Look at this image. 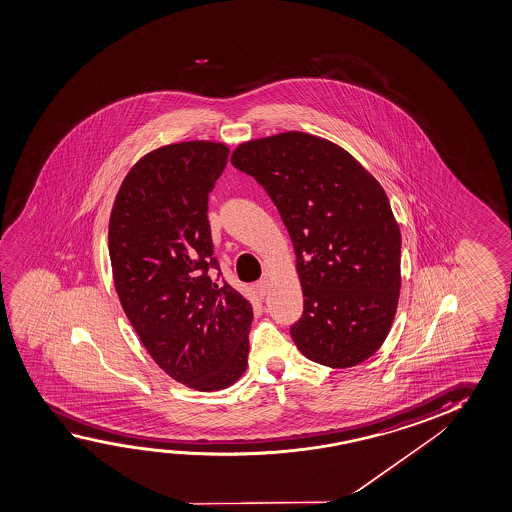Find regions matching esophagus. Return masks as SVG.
Returning a JSON list of instances; mask_svg holds the SVG:
<instances>
[{"label":"esophagus","mask_w":512,"mask_h":512,"mask_svg":"<svg viewBox=\"0 0 512 512\" xmlns=\"http://www.w3.org/2000/svg\"><path fill=\"white\" fill-rule=\"evenodd\" d=\"M268 290H270V279H267V277L256 283V292H258L261 299H263V297H267Z\"/></svg>","instance_id":"esophagus-1"}]
</instances>
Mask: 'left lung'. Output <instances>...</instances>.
I'll return each mask as SVG.
<instances>
[{
    "label": "left lung",
    "instance_id": "left-lung-1",
    "mask_svg": "<svg viewBox=\"0 0 512 512\" xmlns=\"http://www.w3.org/2000/svg\"><path fill=\"white\" fill-rule=\"evenodd\" d=\"M236 169L258 179L297 254L304 356L350 368L381 349L400 297V228L381 183L349 151L304 131L242 142Z\"/></svg>",
    "mask_w": 512,
    "mask_h": 512
}]
</instances>
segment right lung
Returning <instances> with one entry per match:
<instances>
[{"label":"right lung","mask_w":512,"mask_h":512,"mask_svg":"<svg viewBox=\"0 0 512 512\" xmlns=\"http://www.w3.org/2000/svg\"><path fill=\"white\" fill-rule=\"evenodd\" d=\"M229 147L188 140L142 156L115 195L108 252L115 292L156 365L197 391L226 390L247 368L252 306L215 283L208 195Z\"/></svg>","instance_id":"add662e5"}]
</instances>
